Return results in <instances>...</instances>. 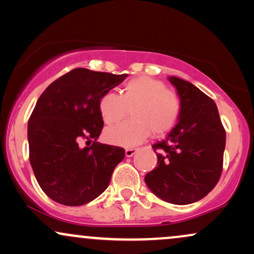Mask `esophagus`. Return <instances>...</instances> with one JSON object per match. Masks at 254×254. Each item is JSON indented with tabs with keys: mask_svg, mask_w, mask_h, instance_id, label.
Returning <instances> with one entry per match:
<instances>
[{
	"mask_svg": "<svg viewBox=\"0 0 254 254\" xmlns=\"http://www.w3.org/2000/svg\"><path fill=\"white\" fill-rule=\"evenodd\" d=\"M136 153H137L136 148H127V149H125V155H127V157L133 156Z\"/></svg>",
	"mask_w": 254,
	"mask_h": 254,
	"instance_id": "obj_1",
	"label": "esophagus"
}]
</instances>
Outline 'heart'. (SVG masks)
<instances>
[{
	"label": "heart",
	"mask_w": 254,
	"mask_h": 254,
	"mask_svg": "<svg viewBox=\"0 0 254 254\" xmlns=\"http://www.w3.org/2000/svg\"><path fill=\"white\" fill-rule=\"evenodd\" d=\"M105 124L121 122L127 113L132 119L109 127L105 139L122 147H132L148 136H164L177 124L182 113L179 95L168 89L165 82L150 76L131 78L124 84L121 95L107 92L98 104Z\"/></svg>",
	"instance_id": "heart-1"
}]
</instances>
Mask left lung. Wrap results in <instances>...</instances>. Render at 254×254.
Here are the masks:
<instances>
[{"mask_svg": "<svg viewBox=\"0 0 254 254\" xmlns=\"http://www.w3.org/2000/svg\"><path fill=\"white\" fill-rule=\"evenodd\" d=\"M182 113L168 136L153 145L156 167L144 180L154 194L184 205L202 199L216 186L223 167L226 130L216 104L196 86L174 76Z\"/></svg>", "mask_w": 254, "mask_h": 254, "instance_id": "obj_1", "label": "left lung"}]
</instances>
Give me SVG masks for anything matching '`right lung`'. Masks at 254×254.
Masks as SVG:
<instances>
[{
	"mask_svg": "<svg viewBox=\"0 0 254 254\" xmlns=\"http://www.w3.org/2000/svg\"><path fill=\"white\" fill-rule=\"evenodd\" d=\"M127 76L72 69L38 99L28 121L30 162L39 186L55 202L83 205L109 186L125 151L97 142L104 127L98 104ZM82 139L93 144L81 148Z\"/></svg>",
	"mask_w": 254,
	"mask_h": 254,
	"instance_id": "1",
	"label": "right lung"
}]
</instances>
